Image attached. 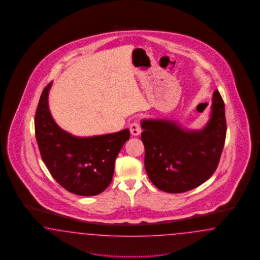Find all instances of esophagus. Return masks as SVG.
<instances>
[{"mask_svg":"<svg viewBox=\"0 0 260 260\" xmlns=\"http://www.w3.org/2000/svg\"><path fill=\"white\" fill-rule=\"evenodd\" d=\"M129 129H131V134L135 135V136H137V135L141 134V126L139 125V123H137V122L133 123L129 126Z\"/></svg>","mask_w":260,"mask_h":260,"instance_id":"34e87169","label":"esophagus"}]
</instances>
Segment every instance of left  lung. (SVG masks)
I'll use <instances>...</instances> for the list:
<instances>
[{"instance_id": "left-lung-1", "label": "left lung", "mask_w": 260, "mask_h": 260, "mask_svg": "<svg viewBox=\"0 0 260 260\" xmlns=\"http://www.w3.org/2000/svg\"><path fill=\"white\" fill-rule=\"evenodd\" d=\"M145 169L158 189L181 193L200 186L218 167L225 135L224 104L216 90L210 119L201 129L184 128L168 119H143Z\"/></svg>"}]
</instances>
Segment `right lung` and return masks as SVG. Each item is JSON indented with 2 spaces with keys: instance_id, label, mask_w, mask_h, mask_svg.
Returning a JSON list of instances; mask_svg holds the SVG:
<instances>
[{
  "instance_id": "obj_1",
  "label": "right lung",
  "mask_w": 260,
  "mask_h": 260,
  "mask_svg": "<svg viewBox=\"0 0 260 260\" xmlns=\"http://www.w3.org/2000/svg\"><path fill=\"white\" fill-rule=\"evenodd\" d=\"M52 82L42 91L35 117L36 138L42 160L53 178L70 192L92 197L112 181L115 159L129 138V129L108 135L79 137L63 131L48 106Z\"/></svg>"
}]
</instances>
